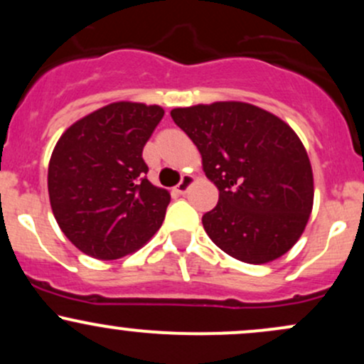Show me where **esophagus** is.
I'll use <instances>...</instances> for the list:
<instances>
[{
  "mask_svg": "<svg viewBox=\"0 0 364 364\" xmlns=\"http://www.w3.org/2000/svg\"><path fill=\"white\" fill-rule=\"evenodd\" d=\"M191 185H193V176H190V174H186V176H183L181 181L178 183L176 191H178V193L185 195L186 191H188V188H190Z\"/></svg>",
  "mask_w": 364,
  "mask_h": 364,
  "instance_id": "esophagus-1",
  "label": "esophagus"
}]
</instances>
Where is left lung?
Instances as JSON below:
<instances>
[{"label": "left lung", "mask_w": 364, "mask_h": 364, "mask_svg": "<svg viewBox=\"0 0 364 364\" xmlns=\"http://www.w3.org/2000/svg\"><path fill=\"white\" fill-rule=\"evenodd\" d=\"M171 118L219 190L217 205L202 217L208 237L246 263L289 252L313 207L310 159L291 127L246 102L178 107Z\"/></svg>", "instance_id": "8db88e82"}]
</instances>
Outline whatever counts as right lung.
<instances>
[{
	"mask_svg": "<svg viewBox=\"0 0 364 364\" xmlns=\"http://www.w3.org/2000/svg\"><path fill=\"white\" fill-rule=\"evenodd\" d=\"M164 109L114 102L72 124L53 150L48 190L61 231L89 257L116 260L157 232L171 196L141 152Z\"/></svg>",
	"mask_w": 364,
	"mask_h": 364,
	"instance_id": "add662e5",
	"label": "right lung"
}]
</instances>
